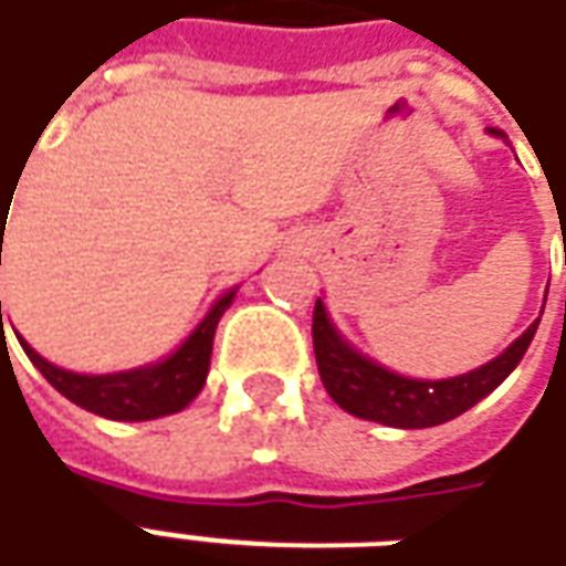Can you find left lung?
Returning a JSON list of instances; mask_svg holds the SVG:
<instances>
[{
  "mask_svg": "<svg viewBox=\"0 0 566 566\" xmlns=\"http://www.w3.org/2000/svg\"><path fill=\"white\" fill-rule=\"evenodd\" d=\"M539 319L527 326V332L509 344L503 354L491 359L488 366L472 368L460 378L418 380L402 378L390 368L378 366L375 359L363 356L356 347L340 338L332 326L323 298L314 307V354L323 387L335 402L356 418L375 420L384 427L399 430H423L439 427L444 420L463 415L467 408L482 402L484 396L496 390L509 371L518 366L521 356L527 354Z\"/></svg>",
  "mask_w": 566,
  "mask_h": 566,
  "instance_id": "8db88e82",
  "label": "left lung"
}]
</instances>
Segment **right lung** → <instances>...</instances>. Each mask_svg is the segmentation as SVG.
I'll use <instances>...</instances> for the list:
<instances>
[{"mask_svg": "<svg viewBox=\"0 0 566 566\" xmlns=\"http://www.w3.org/2000/svg\"><path fill=\"white\" fill-rule=\"evenodd\" d=\"M234 292H226L212 304L210 314L200 319V326L186 338V344L161 363L118 375H75L66 368L51 366L48 359L35 354L27 340L20 338V347L33 359V366L45 375V380L70 402L82 405L84 411H94L109 420H155L164 415L182 411L203 387L210 371L212 335L219 319L231 307Z\"/></svg>", "mask_w": 566, "mask_h": 566, "instance_id": "right-lung-1", "label": "right lung"}]
</instances>
